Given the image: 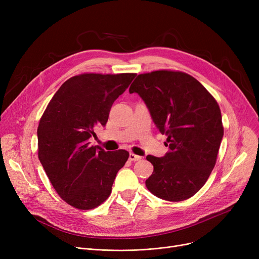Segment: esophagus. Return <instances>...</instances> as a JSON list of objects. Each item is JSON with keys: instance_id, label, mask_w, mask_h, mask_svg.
<instances>
[{"instance_id": "obj_1", "label": "esophagus", "mask_w": 259, "mask_h": 259, "mask_svg": "<svg viewBox=\"0 0 259 259\" xmlns=\"http://www.w3.org/2000/svg\"><path fill=\"white\" fill-rule=\"evenodd\" d=\"M140 159H142V156H140V155H135L134 153L129 154V160H131V161H137Z\"/></svg>"}]
</instances>
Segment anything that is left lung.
Returning <instances> with one entry per match:
<instances>
[{"label":"left lung","mask_w":259,"mask_h":259,"mask_svg":"<svg viewBox=\"0 0 259 259\" xmlns=\"http://www.w3.org/2000/svg\"><path fill=\"white\" fill-rule=\"evenodd\" d=\"M145 102L169 151L147 155L153 173L146 187L169 201L188 199L206 184L224 137L219 104L193 76L159 70L140 74L129 88Z\"/></svg>","instance_id":"1"}]
</instances>
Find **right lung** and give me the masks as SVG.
Masks as SVG:
<instances>
[{"instance_id":"obj_1","label":"right lung","mask_w":259,"mask_h":259,"mask_svg":"<svg viewBox=\"0 0 259 259\" xmlns=\"http://www.w3.org/2000/svg\"><path fill=\"white\" fill-rule=\"evenodd\" d=\"M134 73H85L66 80L53 95L37 128L38 159L58 194L70 206L90 210L111 193L126 150L91 146L93 129L106 126L114 101Z\"/></svg>"}]
</instances>
